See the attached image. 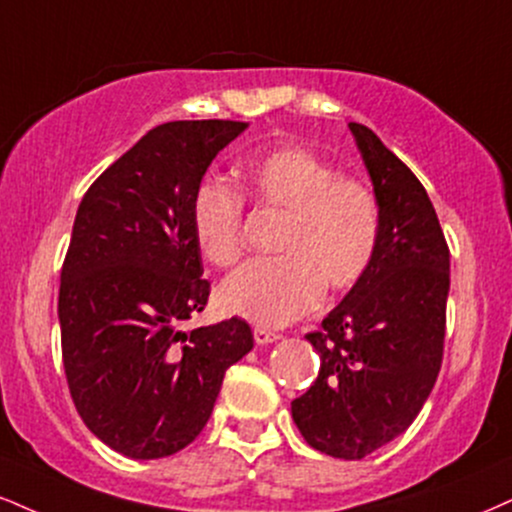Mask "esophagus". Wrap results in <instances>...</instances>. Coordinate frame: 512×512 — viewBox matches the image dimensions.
I'll list each match as a JSON object with an SVG mask.
<instances>
[{
    "instance_id": "34e87169",
    "label": "esophagus",
    "mask_w": 512,
    "mask_h": 512,
    "mask_svg": "<svg viewBox=\"0 0 512 512\" xmlns=\"http://www.w3.org/2000/svg\"><path fill=\"white\" fill-rule=\"evenodd\" d=\"M252 336H255L257 346H267V343H274L276 338H279V334L267 329V326H255V329H252Z\"/></svg>"
}]
</instances>
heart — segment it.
Listing matches in <instances>:
<instances>
[{
  "label": "heart",
  "instance_id": "heart-1",
  "mask_svg": "<svg viewBox=\"0 0 512 512\" xmlns=\"http://www.w3.org/2000/svg\"><path fill=\"white\" fill-rule=\"evenodd\" d=\"M243 183L262 209L283 214L279 257L255 260L221 283L219 305L260 326H283L315 310L324 283L355 286L372 267L381 236V207L367 183L338 171L305 147L283 145L245 164ZM193 236L214 267L243 252V197L226 183L205 181L193 197Z\"/></svg>",
  "mask_w": 512,
  "mask_h": 512
}]
</instances>
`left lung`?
I'll use <instances>...</instances> for the list:
<instances>
[{
  "label": "left lung",
  "instance_id": "8db88e82",
  "mask_svg": "<svg viewBox=\"0 0 512 512\" xmlns=\"http://www.w3.org/2000/svg\"><path fill=\"white\" fill-rule=\"evenodd\" d=\"M348 128L381 207L379 248L322 329L305 336L322 365L291 412L312 448L360 460L403 434L434 389L451 255L417 176L367 126Z\"/></svg>",
  "mask_w": 512,
  "mask_h": 512
}]
</instances>
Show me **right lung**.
<instances>
[{"label":"right lung","instance_id":"add662e5","mask_svg":"<svg viewBox=\"0 0 512 512\" xmlns=\"http://www.w3.org/2000/svg\"><path fill=\"white\" fill-rule=\"evenodd\" d=\"M245 128L162 123L80 200L59 286L66 381L85 427L133 460L166 458L195 441L226 369L252 350L245 319L183 329L209 298L193 197Z\"/></svg>","mask_w":512,"mask_h":512}]
</instances>
